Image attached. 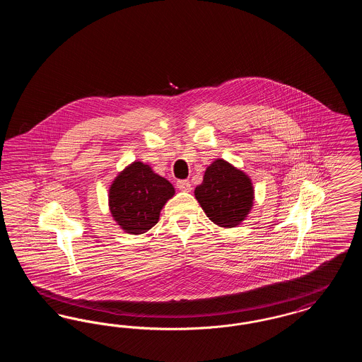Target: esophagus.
<instances>
[{
	"mask_svg": "<svg viewBox=\"0 0 362 362\" xmlns=\"http://www.w3.org/2000/svg\"><path fill=\"white\" fill-rule=\"evenodd\" d=\"M176 187L180 191H191V185H189V180H177Z\"/></svg>",
	"mask_w": 362,
	"mask_h": 362,
	"instance_id": "34e87169",
	"label": "esophagus"
}]
</instances>
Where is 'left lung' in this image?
Returning a JSON list of instances; mask_svg holds the SVG:
<instances>
[{"label": "left lung", "mask_w": 362, "mask_h": 362, "mask_svg": "<svg viewBox=\"0 0 362 362\" xmlns=\"http://www.w3.org/2000/svg\"><path fill=\"white\" fill-rule=\"evenodd\" d=\"M194 195L209 220L221 228H235L248 217L255 189L247 173L224 158H217L207 165Z\"/></svg>", "instance_id": "left-lung-1"}]
</instances>
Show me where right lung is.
<instances>
[{
  "label": "right lung",
  "instance_id": "add662e5",
  "mask_svg": "<svg viewBox=\"0 0 362 362\" xmlns=\"http://www.w3.org/2000/svg\"><path fill=\"white\" fill-rule=\"evenodd\" d=\"M173 195L175 189L165 177L136 160L112 180L108 207L114 221L126 233L142 235L157 224L161 209Z\"/></svg>",
  "mask_w": 362,
  "mask_h": 362
}]
</instances>
